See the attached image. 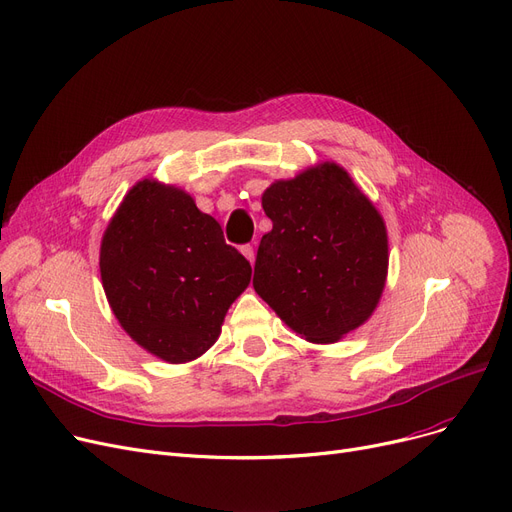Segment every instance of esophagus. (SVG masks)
<instances>
[{
    "instance_id": "1",
    "label": "esophagus",
    "mask_w": 512,
    "mask_h": 512,
    "mask_svg": "<svg viewBox=\"0 0 512 512\" xmlns=\"http://www.w3.org/2000/svg\"><path fill=\"white\" fill-rule=\"evenodd\" d=\"M240 253L245 255L247 259H249V263L253 265L255 263V251H253V247L251 245H245V247H240Z\"/></svg>"
}]
</instances>
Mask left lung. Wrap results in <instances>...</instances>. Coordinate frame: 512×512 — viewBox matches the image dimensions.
Returning <instances> with one entry per match:
<instances>
[{
    "mask_svg": "<svg viewBox=\"0 0 512 512\" xmlns=\"http://www.w3.org/2000/svg\"><path fill=\"white\" fill-rule=\"evenodd\" d=\"M272 220L253 288L284 324L315 344L338 342L378 307L388 276L382 213L342 166L321 161L265 188Z\"/></svg>",
    "mask_w": 512,
    "mask_h": 512,
    "instance_id": "1",
    "label": "left lung"
}]
</instances>
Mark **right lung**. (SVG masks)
Returning a JSON list of instances; mask_svg holds the SVG:
<instances>
[{"label":"right lung","mask_w":512,"mask_h":512,"mask_svg":"<svg viewBox=\"0 0 512 512\" xmlns=\"http://www.w3.org/2000/svg\"><path fill=\"white\" fill-rule=\"evenodd\" d=\"M99 272L124 332L153 357L188 363L222 334L251 263L226 245L220 224L174 184H134L107 224Z\"/></svg>","instance_id":"right-lung-1"}]
</instances>
